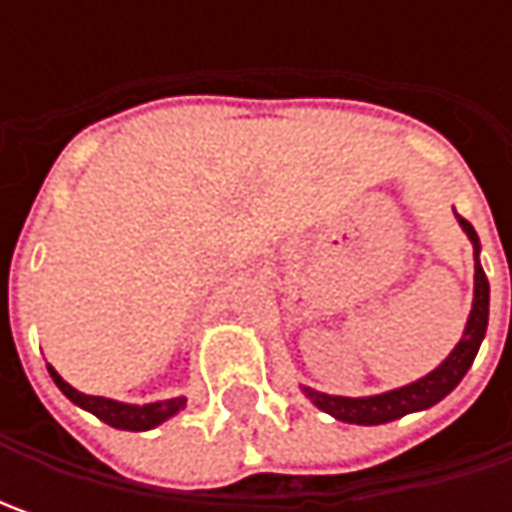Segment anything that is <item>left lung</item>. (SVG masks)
I'll return each mask as SVG.
<instances>
[{
    "label": "left lung",
    "mask_w": 512,
    "mask_h": 512,
    "mask_svg": "<svg viewBox=\"0 0 512 512\" xmlns=\"http://www.w3.org/2000/svg\"><path fill=\"white\" fill-rule=\"evenodd\" d=\"M459 225L467 233L470 245H473V262H476V276H473V307H470V316H467V325L459 344L450 350V356L444 359L436 370H430L427 376L416 379V382L396 387V390H387V393H376V396H330V393H319L313 387H305V396L310 402L316 404L319 410L330 413L333 419L347 424H387L402 419L407 413H419L427 410L433 404H439L456 390V384L462 382L464 373L470 370V364L476 359L479 347H482L484 333H487V316H490V282L484 276L482 262H479V236L473 225L462 219L456 213Z\"/></svg>",
    "instance_id": "8db88e82"
}]
</instances>
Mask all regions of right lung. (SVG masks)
<instances>
[{
  "label": "right lung",
  "instance_id": "obj_1",
  "mask_svg": "<svg viewBox=\"0 0 512 512\" xmlns=\"http://www.w3.org/2000/svg\"><path fill=\"white\" fill-rule=\"evenodd\" d=\"M50 379L56 382V387L68 396L70 402L82 410L93 413L96 419H102L110 427L116 430H153L162 422L173 419L179 410H185L187 399L185 396H176V399H165V402H150V404H128V402H116V399H105V396H88V393H79L76 387H70L53 367L48 364Z\"/></svg>",
  "mask_w": 512,
  "mask_h": 512
}]
</instances>
